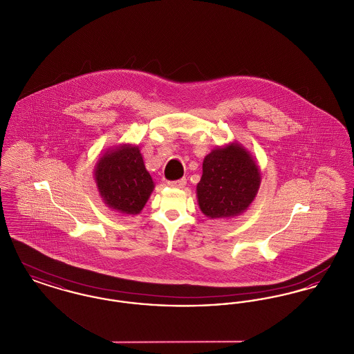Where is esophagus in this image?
<instances>
[{"label":"esophagus","instance_id":"34e87169","mask_svg":"<svg viewBox=\"0 0 354 354\" xmlns=\"http://www.w3.org/2000/svg\"><path fill=\"white\" fill-rule=\"evenodd\" d=\"M185 185H187V180H185V178H183V179H179V180L169 182V187H172V188H183Z\"/></svg>","mask_w":354,"mask_h":354}]
</instances>
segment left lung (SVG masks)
Returning a JSON list of instances; mask_svg holds the SVG:
<instances>
[{"mask_svg": "<svg viewBox=\"0 0 354 354\" xmlns=\"http://www.w3.org/2000/svg\"><path fill=\"white\" fill-rule=\"evenodd\" d=\"M261 183L256 159L239 142L209 152L203 160V175L196 185L198 204L209 219H231L245 212Z\"/></svg>", "mask_w": 354, "mask_h": 354, "instance_id": "left-lung-1", "label": "left lung"}]
</instances>
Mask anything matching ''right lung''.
<instances>
[{
	"label": "right lung",
	"mask_w": 354,
	"mask_h": 354,
	"mask_svg": "<svg viewBox=\"0 0 354 354\" xmlns=\"http://www.w3.org/2000/svg\"><path fill=\"white\" fill-rule=\"evenodd\" d=\"M94 180L102 202L119 214H140L153 191L139 146L123 143L109 149L95 163Z\"/></svg>",
	"instance_id": "add662e5"
}]
</instances>
